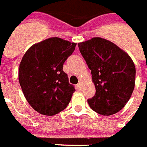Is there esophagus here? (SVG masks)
Segmentation results:
<instances>
[{
    "instance_id": "esophagus-1",
    "label": "esophagus",
    "mask_w": 147,
    "mask_h": 147,
    "mask_svg": "<svg viewBox=\"0 0 147 147\" xmlns=\"http://www.w3.org/2000/svg\"><path fill=\"white\" fill-rule=\"evenodd\" d=\"M77 87H78V88L79 89V90L82 89V84H81V83H78V85H77Z\"/></svg>"
}]
</instances>
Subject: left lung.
Masks as SVG:
<instances>
[{
	"label": "left lung",
	"mask_w": 147,
	"mask_h": 147,
	"mask_svg": "<svg viewBox=\"0 0 147 147\" xmlns=\"http://www.w3.org/2000/svg\"><path fill=\"white\" fill-rule=\"evenodd\" d=\"M78 46L95 86V95L88 100L89 105L102 115L115 114L124 108L134 90L132 59L115 44L100 37L80 42Z\"/></svg>",
	"instance_id": "1"
}]
</instances>
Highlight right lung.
Here are the masks:
<instances>
[{
	"label": "right lung",
	"instance_id": "obj_1",
	"mask_svg": "<svg viewBox=\"0 0 147 147\" xmlns=\"http://www.w3.org/2000/svg\"><path fill=\"white\" fill-rule=\"evenodd\" d=\"M77 43L58 37L31 46L20 63L18 80L28 104L44 115H54L67 108L75 89L63 66Z\"/></svg>",
	"mask_w": 147,
	"mask_h": 147
}]
</instances>
